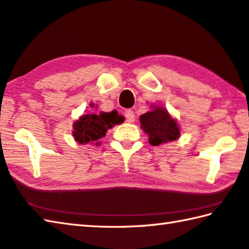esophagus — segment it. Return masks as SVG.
Here are the masks:
<instances>
[{
	"instance_id": "1",
	"label": "esophagus",
	"mask_w": 249,
	"mask_h": 249,
	"mask_svg": "<svg viewBox=\"0 0 249 249\" xmlns=\"http://www.w3.org/2000/svg\"><path fill=\"white\" fill-rule=\"evenodd\" d=\"M125 117H126V122H128V123H133L135 121V114L132 109H127V111L125 112Z\"/></svg>"
}]
</instances>
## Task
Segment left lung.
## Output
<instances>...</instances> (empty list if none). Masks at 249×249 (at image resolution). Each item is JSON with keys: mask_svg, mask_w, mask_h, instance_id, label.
<instances>
[{"mask_svg": "<svg viewBox=\"0 0 249 249\" xmlns=\"http://www.w3.org/2000/svg\"><path fill=\"white\" fill-rule=\"evenodd\" d=\"M150 107L149 112L140 116L141 128L148 135L149 144L159 146L178 140L181 130L177 120L166 107L155 104Z\"/></svg>", "mask_w": 249, "mask_h": 249, "instance_id": "obj_1", "label": "left lung"}]
</instances>
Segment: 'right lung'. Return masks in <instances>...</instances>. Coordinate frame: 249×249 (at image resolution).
Wrapping results in <instances>:
<instances>
[{"label": "right lung", "instance_id": "1", "mask_svg": "<svg viewBox=\"0 0 249 249\" xmlns=\"http://www.w3.org/2000/svg\"><path fill=\"white\" fill-rule=\"evenodd\" d=\"M90 107H93V103H91ZM121 123H123V117L119 115L116 109L108 113L100 112L99 114H83L73 123L72 136L74 141L81 145H100L99 141L107 135V129Z\"/></svg>", "mask_w": 249, "mask_h": 249}]
</instances>
